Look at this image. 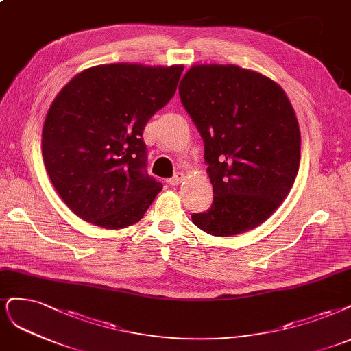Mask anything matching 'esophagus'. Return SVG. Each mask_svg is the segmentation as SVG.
Here are the masks:
<instances>
[{"instance_id":"obj_1","label":"esophagus","mask_w":351,"mask_h":351,"mask_svg":"<svg viewBox=\"0 0 351 351\" xmlns=\"http://www.w3.org/2000/svg\"><path fill=\"white\" fill-rule=\"evenodd\" d=\"M186 177H184V174L183 173H177L173 178H168L167 180V183L168 184H170V186H178L180 183H181V181H183Z\"/></svg>"}]
</instances>
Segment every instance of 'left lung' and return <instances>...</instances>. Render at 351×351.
<instances>
[{
  "label": "left lung",
  "instance_id": "8db88e82",
  "mask_svg": "<svg viewBox=\"0 0 351 351\" xmlns=\"http://www.w3.org/2000/svg\"><path fill=\"white\" fill-rule=\"evenodd\" d=\"M180 99L204 142L213 203L191 221L213 237L257 228L279 209L299 170L300 130L283 88L237 65H193Z\"/></svg>",
  "mask_w": 351,
  "mask_h": 351
}]
</instances>
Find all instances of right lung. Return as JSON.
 <instances>
[{
	"instance_id": "1",
	"label": "right lung",
	"mask_w": 351,
	"mask_h": 351,
	"mask_svg": "<svg viewBox=\"0 0 351 351\" xmlns=\"http://www.w3.org/2000/svg\"><path fill=\"white\" fill-rule=\"evenodd\" d=\"M183 65L106 64L84 69L58 93L42 132V155L58 195L86 222H139L162 190L149 177L142 134L171 100Z\"/></svg>"
}]
</instances>
